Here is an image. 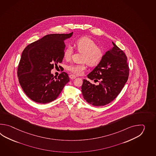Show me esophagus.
Returning <instances> with one entry per match:
<instances>
[{
    "label": "esophagus",
    "mask_w": 156,
    "mask_h": 156,
    "mask_svg": "<svg viewBox=\"0 0 156 156\" xmlns=\"http://www.w3.org/2000/svg\"><path fill=\"white\" fill-rule=\"evenodd\" d=\"M69 77H70L71 79H75L76 78V76L75 75H70Z\"/></svg>",
    "instance_id": "1"
}]
</instances>
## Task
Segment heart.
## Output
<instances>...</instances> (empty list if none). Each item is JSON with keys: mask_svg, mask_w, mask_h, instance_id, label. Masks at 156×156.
Returning a JSON list of instances; mask_svg holds the SVG:
<instances>
[{"mask_svg": "<svg viewBox=\"0 0 156 156\" xmlns=\"http://www.w3.org/2000/svg\"><path fill=\"white\" fill-rule=\"evenodd\" d=\"M75 46L77 51L83 53L81 62H86L89 66H96L101 61L104 56L103 51L98 46L94 41L87 37H83L77 40ZM73 54L71 47H67L64 52V57L69 60ZM86 69L85 63L70 64L67 66V70L75 75H81Z\"/></svg>", "mask_w": 156, "mask_h": 156, "instance_id": "1", "label": "heart"}]
</instances>
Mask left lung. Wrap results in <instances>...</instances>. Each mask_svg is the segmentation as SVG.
I'll return each mask as SVG.
<instances>
[{
    "instance_id": "8db88e82",
    "label": "left lung",
    "mask_w": 156,
    "mask_h": 156,
    "mask_svg": "<svg viewBox=\"0 0 156 156\" xmlns=\"http://www.w3.org/2000/svg\"><path fill=\"white\" fill-rule=\"evenodd\" d=\"M99 65L87 75L98 85L83 80L81 92L84 99L94 106L105 105L115 99L126 83L129 73L127 57L114 42Z\"/></svg>"
}]
</instances>
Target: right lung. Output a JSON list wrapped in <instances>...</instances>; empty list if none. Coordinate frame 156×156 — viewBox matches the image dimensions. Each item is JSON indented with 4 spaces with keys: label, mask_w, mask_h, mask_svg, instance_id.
Masks as SVG:
<instances>
[{
    "label": "right lung",
    "mask_w": 156,
    "mask_h": 156,
    "mask_svg": "<svg viewBox=\"0 0 156 156\" xmlns=\"http://www.w3.org/2000/svg\"><path fill=\"white\" fill-rule=\"evenodd\" d=\"M73 33L47 34L23 50L17 75L24 92L34 101L46 104L56 99L70 81L66 73L62 72L57 77L51 71L62 62L64 40Z\"/></svg>",
    "instance_id": "right-lung-1"
}]
</instances>
